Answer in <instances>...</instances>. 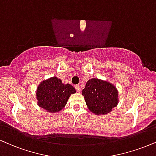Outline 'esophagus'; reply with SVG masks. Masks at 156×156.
I'll use <instances>...</instances> for the list:
<instances>
[{
    "label": "esophagus",
    "mask_w": 156,
    "mask_h": 156,
    "mask_svg": "<svg viewBox=\"0 0 156 156\" xmlns=\"http://www.w3.org/2000/svg\"><path fill=\"white\" fill-rule=\"evenodd\" d=\"M75 89H76L77 92H80V91H81V89H80V87L79 85H76L75 86Z\"/></svg>",
    "instance_id": "obj_1"
}]
</instances>
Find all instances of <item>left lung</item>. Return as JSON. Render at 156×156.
I'll use <instances>...</instances> for the list:
<instances>
[{"label": "left lung", "mask_w": 156, "mask_h": 156, "mask_svg": "<svg viewBox=\"0 0 156 156\" xmlns=\"http://www.w3.org/2000/svg\"><path fill=\"white\" fill-rule=\"evenodd\" d=\"M89 110L97 115H106L119 104V91L110 82L92 78L82 91Z\"/></svg>", "instance_id": "8db88e82"}]
</instances>
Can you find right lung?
Listing matches in <instances>:
<instances>
[{"label":"right lung","instance_id":"right-lung-1","mask_svg":"<svg viewBox=\"0 0 156 156\" xmlns=\"http://www.w3.org/2000/svg\"><path fill=\"white\" fill-rule=\"evenodd\" d=\"M76 92L70 84H64L57 77L44 80L36 90L37 104L48 112H59L66 105L71 94Z\"/></svg>","mask_w":156,"mask_h":156}]
</instances>
